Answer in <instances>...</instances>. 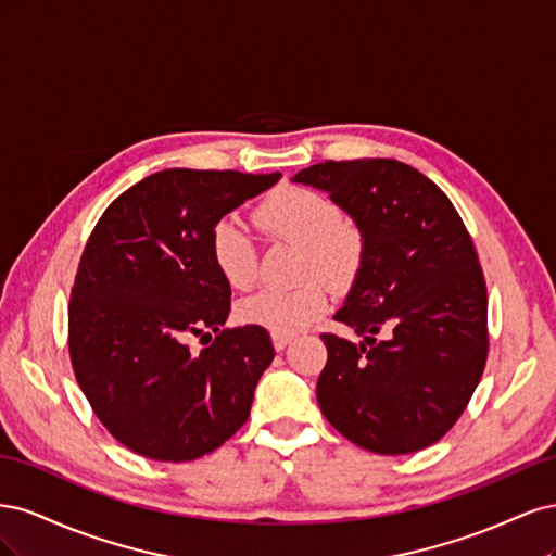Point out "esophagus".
<instances>
[{"label":"esophagus","mask_w":556,"mask_h":556,"mask_svg":"<svg viewBox=\"0 0 556 556\" xmlns=\"http://www.w3.org/2000/svg\"><path fill=\"white\" fill-rule=\"evenodd\" d=\"M271 341L276 350H285L292 343V336H285V333H271Z\"/></svg>","instance_id":"34e87169"}]
</instances>
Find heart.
<instances>
[{
	"instance_id": "obj_1",
	"label": "heart",
	"mask_w": 556,
	"mask_h": 556,
	"mask_svg": "<svg viewBox=\"0 0 556 556\" xmlns=\"http://www.w3.org/2000/svg\"><path fill=\"white\" fill-rule=\"evenodd\" d=\"M252 223L268 243L299 248V288L268 290L245 299L239 317L271 333H296L327 311V283L348 292L366 262V237L343 217L339 201L311 188H280L252 213ZM211 257L233 290H250L260 276V250L237 217H220L211 229Z\"/></svg>"
}]
</instances>
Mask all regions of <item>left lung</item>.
<instances>
[{"mask_svg": "<svg viewBox=\"0 0 556 556\" xmlns=\"http://www.w3.org/2000/svg\"><path fill=\"white\" fill-rule=\"evenodd\" d=\"M294 182L327 190L366 237L362 274L333 315L364 341L319 336V410L378 454L433 445L466 410L490 352L486 282L464 220L439 185L396 160H327Z\"/></svg>", "mask_w": 556, "mask_h": 556, "instance_id": "obj_1", "label": "left lung"}]
</instances>
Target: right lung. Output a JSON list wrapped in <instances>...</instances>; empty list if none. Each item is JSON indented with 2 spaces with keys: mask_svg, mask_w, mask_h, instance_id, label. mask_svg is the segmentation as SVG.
I'll list each match as a JSON object with an SVG mask.
<instances>
[{
  "mask_svg": "<svg viewBox=\"0 0 556 556\" xmlns=\"http://www.w3.org/2000/svg\"><path fill=\"white\" fill-rule=\"evenodd\" d=\"M278 178L157 172L113 199L83 248L70 359L99 422L141 457L192 462L245 425L276 352L262 327L223 329L231 290L213 264L211 229ZM211 332V346L189 348Z\"/></svg>",
  "mask_w": 556,
  "mask_h": 556,
  "instance_id": "add662e5",
  "label": "right lung"
}]
</instances>
